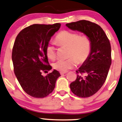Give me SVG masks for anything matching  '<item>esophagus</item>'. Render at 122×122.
<instances>
[{
    "label": "esophagus",
    "instance_id": "obj_1",
    "mask_svg": "<svg viewBox=\"0 0 122 122\" xmlns=\"http://www.w3.org/2000/svg\"><path fill=\"white\" fill-rule=\"evenodd\" d=\"M66 72H60V74H61V75L65 74H66Z\"/></svg>",
    "mask_w": 122,
    "mask_h": 122
}]
</instances>
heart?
I'll list each match as a JSON object with an SVG mask.
<instances>
[{"instance_id": "1", "label": "heart", "mask_w": 122, "mask_h": 122, "mask_svg": "<svg viewBox=\"0 0 122 122\" xmlns=\"http://www.w3.org/2000/svg\"><path fill=\"white\" fill-rule=\"evenodd\" d=\"M55 42L60 47H68V59L60 60L52 64L53 69L61 72H66L74 67L77 62L83 64L90 56L92 41L87 34L79 35L69 30L60 31L55 38ZM46 53L48 59L53 60L56 57V50L52 46H48Z\"/></svg>"}]
</instances>
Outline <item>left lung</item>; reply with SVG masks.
<instances>
[{"mask_svg": "<svg viewBox=\"0 0 122 122\" xmlns=\"http://www.w3.org/2000/svg\"><path fill=\"white\" fill-rule=\"evenodd\" d=\"M66 25L71 30L88 35L91 39L90 56L76 71V79L70 85L74 95L79 97H89L97 92L107 78L112 64L110 41L103 29L91 21L80 20Z\"/></svg>", "mask_w": 122, "mask_h": 122, "instance_id": "8db88e82", "label": "left lung"}]
</instances>
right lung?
<instances>
[{
	"label": "right lung",
	"instance_id": "add662e5",
	"mask_svg": "<svg viewBox=\"0 0 122 122\" xmlns=\"http://www.w3.org/2000/svg\"><path fill=\"white\" fill-rule=\"evenodd\" d=\"M60 26V23L34 24L21 30L14 43L12 53L14 72L24 91L33 97L44 98L50 95L61 76L56 70L46 76L41 75L42 72L52 69L46 50Z\"/></svg>",
	"mask_w": 122,
	"mask_h": 122
}]
</instances>
